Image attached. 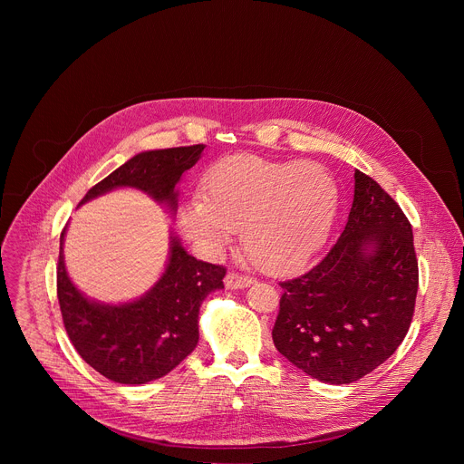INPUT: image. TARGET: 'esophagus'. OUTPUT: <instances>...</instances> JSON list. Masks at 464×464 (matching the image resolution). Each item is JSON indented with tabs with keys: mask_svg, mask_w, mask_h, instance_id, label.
I'll use <instances>...</instances> for the list:
<instances>
[{
	"mask_svg": "<svg viewBox=\"0 0 464 464\" xmlns=\"http://www.w3.org/2000/svg\"><path fill=\"white\" fill-rule=\"evenodd\" d=\"M226 288H229V290H238V288H246V286H249L251 285V279L249 277H246V276H240V274H237V272H229L227 276H226Z\"/></svg>",
	"mask_w": 464,
	"mask_h": 464,
	"instance_id": "34e87169",
	"label": "esophagus"
}]
</instances>
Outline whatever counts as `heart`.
<instances>
[{"label":"heart","instance_id":"1","mask_svg":"<svg viewBox=\"0 0 464 464\" xmlns=\"http://www.w3.org/2000/svg\"><path fill=\"white\" fill-rule=\"evenodd\" d=\"M338 209V185L323 167L235 154L206 176V198L179 211L181 229L196 240L226 244L235 229L262 272L285 276L301 268L324 244Z\"/></svg>","mask_w":464,"mask_h":464}]
</instances>
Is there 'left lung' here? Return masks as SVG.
I'll list each match as a JSON object with an SVG mask.
<instances>
[{
  "mask_svg": "<svg viewBox=\"0 0 464 464\" xmlns=\"http://www.w3.org/2000/svg\"><path fill=\"white\" fill-rule=\"evenodd\" d=\"M283 288L272 338L303 372L353 383L406 338L419 290L408 217L367 174L354 170V200L338 242Z\"/></svg>",
  "mask_w": 464,
  "mask_h": 464,
  "instance_id": "obj_1",
  "label": "left lung"
}]
</instances>
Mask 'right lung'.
I'll use <instances>...</instances> for the list:
<instances>
[{
  "label": "right lung",
  "instance_id": "add662e5",
  "mask_svg": "<svg viewBox=\"0 0 464 464\" xmlns=\"http://www.w3.org/2000/svg\"><path fill=\"white\" fill-rule=\"evenodd\" d=\"M204 145L143 152L93 185L81 204L117 187H136L176 209V183L204 152ZM60 255L56 295L62 321L81 358L117 383L140 385L178 367L198 345V314L213 290L224 288L226 268L196 260L172 237L167 270L156 286L119 306L86 299L70 281Z\"/></svg>",
  "mask_w": 464,
  "mask_h": 464
}]
</instances>
